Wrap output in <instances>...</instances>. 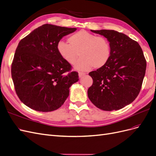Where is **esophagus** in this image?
I'll list each match as a JSON object with an SVG mask.
<instances>
[{"label":"esophagus","mask_w":156,"mask_h":156,"mask_svg":"<svg viewBox=\"0 0 156 156\" xmlns=\"http://www.w3.org/2000/svg\"><path fill=\"white\" fill-rule=\"evenodd\" d=\"M84 75H85V73H83V72H79V77H82Z\"/></svg>","instance_id":"esophagus-1"}]
</instances>
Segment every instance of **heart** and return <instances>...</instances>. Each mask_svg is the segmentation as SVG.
Listing matches in <instances>:
<instances>
[{
	"label": "heart",
	"mask_w": 156,
	"mask_h": 156,
	"mask_svg": "<svg viewBox=\"0 0 156 156\" xmlns=\"http://www.w3.org/2000/svg\"><path fill=\"white\" fill-rule=\"evenodd\" d=\"M68 43L60 41L57 51L66 62L73 64L79 55L80 58L75 65V69L88 71L93 67L101 68L108 62L111 54V45L107 38L81 30L68 37Z\"/></svg>",
	"instance_id": "obj_1"
}]
</instances>
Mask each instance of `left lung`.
Here are the masks:
<instances>
[{
  "label": "left lung",
  "mask_w": 156,
  "mask_h": 156,
  "mask_svg": "<svg viewBox=\"0 0 156 156\" xmlns=\"http://www.w3.org/2000/svg\"><path fill=\"white\" fill-rule=\"evenodd\" d=\"M91 31L106 37L111 54L104 66L89 73L93 83L88 90V98L101 110L120 109L133 102L140 92L146 68L143 50L137 42L123 33Z\"/></svg>",
  "instance_id": "1"
}]
</instances>
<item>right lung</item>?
<instances>
[{"mask_svg":"<svg viewBox=\"0 0 156 156\" xmlns=\"http://www.w3.org/2000/svg\"><path fill=\"white\" fill-rule=\"evenodd\" d=\"M76 28L45 24L19 43L11 73L14 88L25 105L40 112H50L62 106L69 87L78 81L77 72L61 57L57 44Z\"/></svg>","mask_w":156,"mask_h":156,"instance_id":"add662e5","label":"right lung"}]
</instances>
